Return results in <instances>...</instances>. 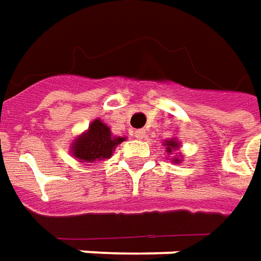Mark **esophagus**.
I'll return each mask as SVG.
<instances>
[{"label":"esophagus","instance_id":"34e87169","mask_svg":"<svg viewBox=\"0 0 261 261\" xmlns=\"http://www.w3.org/2000/svg\"><path fill=\"white\" fill-rule=\"evenodd\" d=\"M135 138H138V139H142L143 136H145V130L143 129H138V130H135L134 132Z\"/></svg>","mask_w":261,"mask_h":261}]
</instances>
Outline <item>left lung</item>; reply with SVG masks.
Listing matches in <instances>:
<instances>
[{"label":"left lung","mask_w":261,"mask_h":261,"mask_svg":"<svg viewBox=\"0 0 261 261\" xmlns=\"http://www.w3.org/2000/svg\"><path fill=\"white\" fill-rule=\"evenodd\" d=\"M165 145H167V151L168 152H172L174 151V149H176V148H179V145H178V143L175 142V141H172V139H171V141H168L167 143H165ZM176 162H178V159H175Z\"/></svg>","instance_id":"obj_1"}]
</instances>
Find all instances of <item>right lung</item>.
I'll use <instances>...</instances> for the list:
<instances>
[{"mask_svg":"<svg viewBox=\"0 0 261 261\" xmlns=\"http://www.w3.org/2000/svg\"><path fill=\"white\" fill-rule=\"evenodd\" d=\"M123 141V138H113L110 129L100 120H94L89 126V130L73 143L71 153L80 162H94L112 156L116 145Z\"/></svg>","mask_w":261,"mask_h":261,"instance_id":"obj_1","label":"right lung"}]
</instances>
